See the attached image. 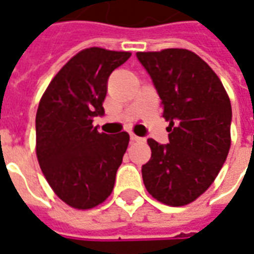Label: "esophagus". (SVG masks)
<instances>
[{
	"label": "esophagus",
	"mask_w": 254,
	"mask_h": 254,
	"mask_svg": "<svg viewBox=\"0 0 254 254\" xmlns=\"http://www.w3.org/2000/svg\"><path fill=\"white\" fill-rule=\"evenodd\" d=\"M129 139H131V142H138V140H140V138L135 134H129Z\"/></svg>",
	"instance_id": "obj_1"
}]
</instances>
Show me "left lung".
<instances>
[{
    "instance_id": "obj_1",
    "label": "left lung",
    "mask_w": 254,
    "mask_h": 254,
    "mask_svg": "<svg viewBox=\"0 0 254 254\" xmlns=\"http://www.w3.org/2000/svg\"><path fill=\"white\" fill-rule=\"evenodd\" d=\"M169 122V143L147 139L142 166L147 192L173 207L197 199L215 180L230 149L231 104L221 79L195 53L168 49L136 53Z\"/></svg>"
}]
</instances>
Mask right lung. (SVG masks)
<instances>
[{"label":"right lung","instance_id":"obj_1","mask_svg":"<svg viewBox=\"0 0 254 254\" xmlns=\"http://www.w3.org/2000/svg\"><path fill=\"white\" fill-rule=\"evenodd\" d=\"M131 54L92 47L68 61L50 82L36 112V155L46 180L61 200L93 208L111 195L129 135L100 134L93 118L111 73Z\"/></svg>","mask_w":254,"mask_h":254}]
</instances>
